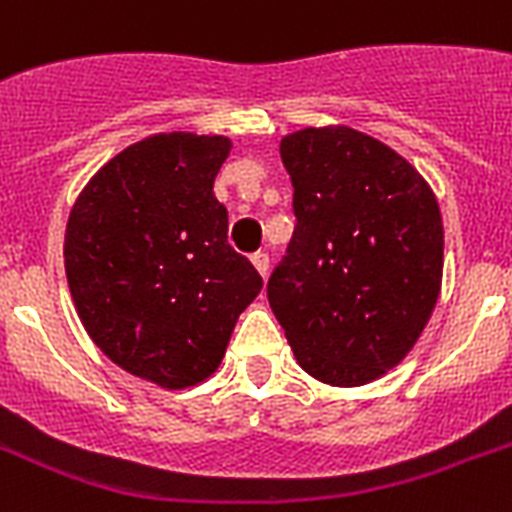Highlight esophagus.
Listing matches in <instances>:
<instances>
[{
    "mask_svg": "<svg viewBox=\"0 0 512 512\" xmlns=\"http://www.w3.org/2000/svg\"><path fill=\"white\" fill-rule=\"evenodd\" d=\"M252 265H255L257 271H260V276H268V268H271V257L265 255V252H255V255H252Z\"/></svg>",
    "mask_w": 512,
    "mask_h": 512,
    "instance_id": "obj_1",
    "label": "esophagus"
}]
</instances>
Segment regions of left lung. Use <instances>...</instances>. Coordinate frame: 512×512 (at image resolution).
Wrapping results in <instances>:
<instances>
[{
	"label": "left lung",
	"mask_w": 512,
	"mask_h": 512,
	"mask_svg": "<svg viewBox=\"0 0 512 512\" xmlns=\"http://www.w3.org/2000/svg\"><path fill=\"white\" fill-rule=\"evenodd\" d=\"M281 162L297 225L268 279V303L316 380H377L412 350L438 300L436 196L396 151L345 127L292 132Z\"/></svg>",
	"instance_id": "1"
}]
</instances>
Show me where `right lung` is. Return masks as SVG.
Here are the masks:
<instances>
[{"mask_svg": "<svg viewBox=\"0 0 512 512\" xmlns=\"http://www.w3.org/2000/svg\"><path fill=\"white\" fill-rule=\"evenodd\" d=\"M228 151L217 135L140 140L92 177L68 217L63 257L84 329L114 364L162 388L207 380L263 289L228 244L212 193Z\"/></svg>", "mask_w": 512, "mask_h": 512, "instance_id": "1", "label": "right lung"}]
</instances>
